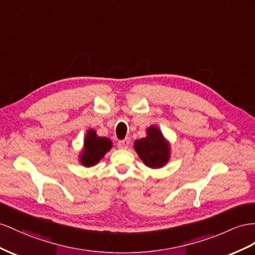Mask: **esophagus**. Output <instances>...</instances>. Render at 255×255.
I'll use <instances>...</instances> for the list:
<instances>
[{
    "label": "esophagus",
    "instance_id": "34e87169",
    "mask_svg": "<svg viewBox=\"0 0 255 255\" xmlns=\"http://www.w3.org/2000/svg\"><path fill=\"white\" fill-rule=\"evenodd\" d=\"M129 143H130V139L126 138V139L119 141V143H117V146H119L120 148H127L128 145H129Z\"/></svg>",
    "mask_w": 255,
    "mask_h": 255
}]
</instances>
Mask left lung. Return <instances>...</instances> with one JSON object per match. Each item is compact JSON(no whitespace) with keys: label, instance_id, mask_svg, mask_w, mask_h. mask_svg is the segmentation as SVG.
Instances as JSON below:
<instances>
[{"label":"left lung","instance_id":"1","mask_svg":"<svg viewBox=\"0 0 255 255\" xmlns=\"http://www.w3.org/2000/svg\"><path fill=\"white\" fill-rule=\"evenodd\" d=\"M134 149L144 165L153 169L164 167L170 156L169 143L156 126L148 127L145 138L134 142Z\"/></svg>","mask_w":255,"mask_h":255}]
</instances>
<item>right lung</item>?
Masks as SVG:
<instances>
[{"label":"right lung","mask_w":255,"mask_h":255,"mask_svg":"<svg viewBox=\"0 0 255 255\" xmlns=\"http://www.w3.org/2000/svg\"><path fill=\"white\" fill-rule=\"evenodd\" d=\"M112 142L109 138L98 136L94 129H89L84 141V151L81 154V162L85 167H91L109 152Z\"/></svg>","instance_id":"obj_1"}]
</instances>
